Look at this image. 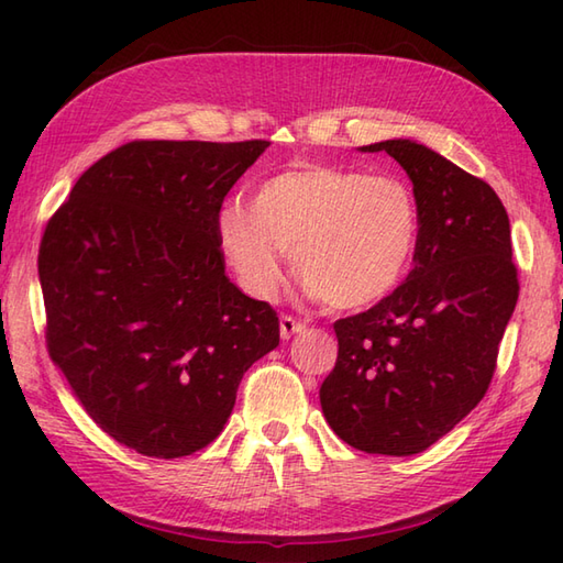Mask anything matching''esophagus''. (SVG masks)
Masks as SVG:
<instances>
[{
	"label": "esophagus",
	"instance_id": "obj_1",
	"mask_svg": "<svg viewBox=\"0 0 563 563\" xmlns=\"http://www.w3.org/2000/svg\"><path fill=\"white\" fill-rule=\"evenodd\" d=\"M305 329V324L300 319H295V317H290V314H283L280 317V336L288 341V339H292L295 333H300Z\"/></svg>",
	"mask_w": 563,
	"mask_h": 563
}]
</instances>
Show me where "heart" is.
Listing matches in <instances>:
<instances>
[{
    "label": "heart",
    "instance_id": "obj_1",
    "mask_svg": "<svg viewBox=\"0 0 563 563\" xmlns=\"http://www.w3.org/2000/svg\"><path fill=\"white\" fill-rule=\"evenodd\" d=\"M418 202L394 176L295 166L266 178L249 208L227 206L218 239L242 288L268 300L290 251L297 280L329 309H361L397 288L418 244Z\"/></svg>",
    "mask_w": 563,
    "mask_h": 563
}]
</instances>
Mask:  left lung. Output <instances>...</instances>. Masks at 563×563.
Segmentation results:
<instances>
[{"mask_svg":"<svg viewBox=\"0 0 563 563\" xmlns=\"http://www.w3.org/2000/svg\"><path fill=\"white\" fill-rule=\"evenodd\" d=\"M397 159L413 184V268L367 312L339 319L336 365L319 389L329 426L369 454L423 452L492 385L520 283L496 190L411 140L363 147Z\"/></svg>","mask_w":563,"mask_h":563,"instance_id":"8db88e82","label":"left lung"}]
</instances>
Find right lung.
<instances>
[{"instance_id":"add662e5","label":"right lung","mask_w":563,"mask_h":563,"mask_svg":"<svg viewBox=\"0 0 563 563\" xmlns=\"http://www.w3.org/2000/svg\"><path fill=\"white\" fill-rule=\"evenodd\" d=\"M271 142L133 140L79 176L38 249L45 345L101 430L147 457L220 435L246 369L280 343L224 275V196Z\"/></svg>"}]
</instances>
